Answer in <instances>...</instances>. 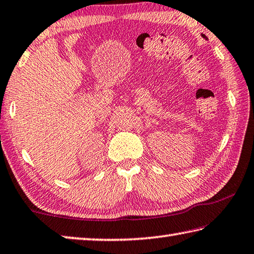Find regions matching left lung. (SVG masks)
Here are the masks:
<instances>
[{"label":"left lung","mask_w":254,"mask_h":254,"mask_svg":"<svg viewBox=\"0 0 254 254\" xmlns=\"http://www.w3.org/2000/svg\"><path fill=\"white\" fill-rule=\"evenodd\" d=\"M202 36H203V38H205V35L204 34H202ZM206 39V38H205Z\"/></svg>","instance_id":"8db88e82"}]
</instances>
